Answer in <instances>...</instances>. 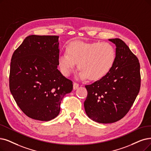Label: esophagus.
<instances>
[{
	"mask_svg": "<svg viewBox=\"0 0 151 151\" xmlns=\"http://www.w3.org/2000/svg\"><path fill=\"white\" fill-rule=\"evenodd\" d=\"M79 85L78 83H76V82H74V84H73V88H74V90H76V89H77L78 88H79Z\"/></svg>",
	"mask_w": 151,
	"mask_h": 151,
	"instance_id": "34e87169",
	"label": "esophagus"
}]
</instances>
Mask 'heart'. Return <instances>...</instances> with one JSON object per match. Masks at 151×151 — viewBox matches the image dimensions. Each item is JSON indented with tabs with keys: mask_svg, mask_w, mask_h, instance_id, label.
Returning <instances> with one entry per match:
<instances>
[{
	"mask_svg": "<svg viewBox=\"0 0 151 151\" xmlns=\"http://www.w3.org/2000/svg\"><path fill=\"white\" fill-rule=\"evenodd\" d=\"M116 58L115 48L110 43L76 41L68 46L67 52H60L58 63L64 76H69L77 63L80 79L96 81L110 71Z\"/></svg>",
	"mask_w": 151,
	"mask_h": 151,
	"instance_id": "1",
	"label": "heart"
}]
</instances>
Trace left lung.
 Here are the masks:
<instances>
[{"label":"left lung","mask_w":151,"mask_h":151,"mask_svg":"<svg viewBox=\"0 0 151 151\" xmlns=\"http://www.w3.org/2000/svg\"><path fill=\"white\" fill-rule=\"evenodd\" d=\"M116 45V61L108 73L86 85L84 108L87 116L100 123L123 118L133 105L141 87L140 64L123 41L109 39Z\"/></svg>","instance_id":"1"}]
</instances>
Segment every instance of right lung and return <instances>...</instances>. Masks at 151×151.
I'll return each instance as SVG.
<instances>
[{"instance_id":"add662e5","label":"right lung","mask_w":151,"mask_h":151,"mask_svg":"<svg viewBox=\"0 0 151 151\" xmlns=\"http://www.w3.org/2000/svg\"><path fill=\"white\" fill-rule=\"evenodd\" d=\"M58 36L29 35L14 51L9 76L10 92L26 115L47 122L60 111L72 82L58 69Z\"/></svg>"}]
</instances>
